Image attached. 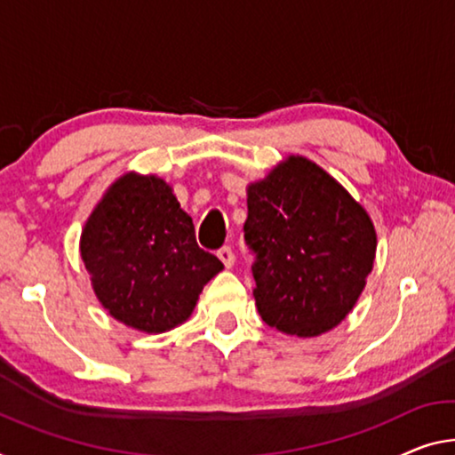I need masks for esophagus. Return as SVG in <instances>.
<instances>
[{"instance_id":"34e87169","label":"esophagus","mask_w":455,"mask_h":455,"mask_svg":"<svg viewBox=\"0 0 455 455\" xmlns=\"http://www.w3.org/2000/svg\"><path fill=\"white\" fill-rule=\"evenodd\" d=\"M218 256H220V260L226 264V268H232L234 267V260H235V256H234V250L229 248V246H221L220 250H218Z\"/></svg>"}]
</instances>
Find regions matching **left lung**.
Masks as SVG:
<instances>
[{
  "mask_svg": "<svg viewBox=\"0 0 455 455\" xmlns=\"http://www.w3.org/2000/svg\"><path fill=\"white\" fill-rule=\"evenodd\" d=\"M243 240L254 256L251 292L262 321L299 338L346 319L376 254L368 213L300 156L250 185Z\"/></svg>",
  "mask_w": 455,
  "mask_h": 455,
  "instance_id": "8db88e82",
  "label": "left lung"
}]
</instances>
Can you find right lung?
<instances>
[{
    "label": "right lung",
    "mask_w": 455,
    "mask_h": 455,
    "mask_svg": "<svg viewBox=\"0 0 455 455\" xmlns=\"http://www.w3.org/2000/svg\"><path fill=\"white\" fill-rule=\"evenodd\" d=\"M95 295L140 331L172 330L223 268L199 248L195 228L163 179L125 174L111 185L81 235Z\"/></svg>",
    "instance_id": "right-lung-1"
}]
</instances>
